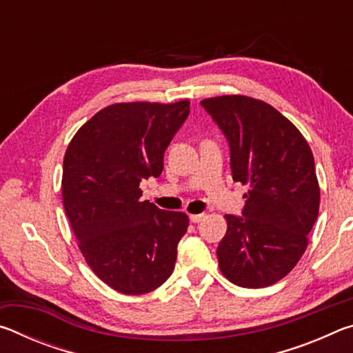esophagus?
<instances>
[{
  "label": "esophagus",
  "mask_w": 353,
  "mask_h": 353,
  "mask_svg": "<svg viewBox=\"0 0 353 353\" xmlns=\"http://www.w3.org/2000/svg\"><path fill=\"white\" fill-rule=\"evenodd\" d=\"M205 218L204 213H199V214H190V221L191 223H201L202 219Z\"/></svg>",
  "instance_id": "esophagus-1"
}]
</instances>
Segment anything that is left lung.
Listing matches in <instances>:
<instances>
[{
	"label": "left lung",
	"mask_w": 353,
	"mask_h": 353,
	"mask_svg": "<svg viewBox=\"0 0 353 353\" xmlns=\"http://www.w3.org/2000/svg\"><path fill=\"white\" fill-rule=\"evenodd\" d=\"M201 105L229 141L232 177L249 187L243 216L225 214L219 270L243 288H265L297 265L318 218L313 152L294 124L260 99L227 94Z\"/></svg>",
	"instance_id": "1"
}]
</instances>
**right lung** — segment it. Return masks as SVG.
Wrapping results in <instances>:
<instances>
[{
	"mask_svg": "<svg viewBox=\"0 0 353 353\" xmlns=\"http://www.w3.org/2000/svg\"><path fill=\"white\" fill-rule=\"evenodd\" d=\"M188 113L187 99L112 104L77 130L65 152L62 199L71 229L92 271L123 294L154 291L174 271L188 216L141 201L140 182L162 174L163 154Z\"/></svg>",
	"mask_w": 353,
	"mask_h": 353,
	"instance_id": "1",
	"label": "right lung"
}]
</instances>
